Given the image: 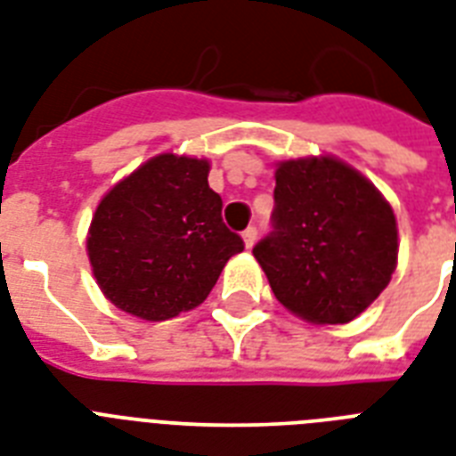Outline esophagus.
Instances as JSON below:
<instances>
[{"mask_svg":"<svg viewBox=\"0 0 456 456\" xmlns=\"http://www.w3.org/2000/svg\"><path fill=\"white\" fill-rule=\"evenodd\" d=\"M241 236H243V243H246V248H253V246H256V241H257V229L248 227Z\"/></svg>","mask_w":456,"mask_h":456,"instance_id":"obj_1","label":"esophagus"}]
</instances>
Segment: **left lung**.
<instances>
[{"label":"left lung","instance_id":"obj_1","mask_svg":"<svg viewBox=\"0 0 456 456\" xmlns=\"http://www.w3.org/2000/svg\"><path fill=\"white\" fill-rule=\"evenodd\" d=\"M272 232L253 256L277 300L312 324H347L388 286L397 222L367 177L338 158L277 165Z\"/></svg>","mask_w":456,"mask_h":456}]
</instances>
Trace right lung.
Segmentation results:
<instances>
[{
    "instance_id": "add662e5",
    "label": "right lung",
    "mask_w": 456,
    "mask_h": 456,
    "mask_svg": "<svg viewBox=\"0 0 456 456\" xmlns=\"http://www.w3.org/2000/svg\"><path fill=\"white\" fill-rule=\"evenodd\" d=\"M203 158L160 156L118 182L96 208L87 253L110 303L149 322L193 310L243 239L222 222Z\"/></svg>"
}]
</instances>
